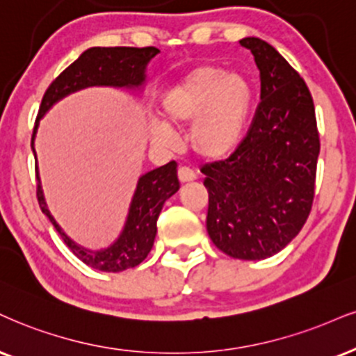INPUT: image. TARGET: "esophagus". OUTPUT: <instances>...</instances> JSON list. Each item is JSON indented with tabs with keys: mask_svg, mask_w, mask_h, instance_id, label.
<instances>
[{
	"mask_svg": "<svg viewBox=\"0 0 356 356\" xmlns=\"http://www.w3.org/2000/svg\"><path fill=\"white\" fill-rule=\"evenodd\" d=\"M178 179L181 183H190V181H195L196 175H195V171L188 168V166H179V168H178Z\"/></svg>",
	"mask_w": 356,
	"mask_h": 356,
	"instance_id": "1",
	"label": "esophagus"
}]
</instances>
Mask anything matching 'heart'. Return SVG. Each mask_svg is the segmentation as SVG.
I'll use <instances>...</instances> for the list:
<instances>
[{"label":"heart","instance_id":"1","mask_svg":"<svg viewBox=\"0 0 356 356\" xmlns=\"http://www.w3.org/2000/svg\"><path fill=\"white\" fill-rule=\"evenodd\" d=\"M251 107L252 87L243 74L204 64L168 90L161 113L173 127L193 124L190 143L198 155L221 158L239 145ZM152 138L161 145L173 143V134L165 124L152 127Z\"/></svg>","mask_w":356,"mask_h":356}]
</instances>
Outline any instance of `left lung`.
Here are the masks:
<instances>
[{
  "label": "left lung",
  "mask_w": 356,
  "mask_h": 356,
  "mask_svg": "<svg viewBox=\"0 0 356 356\" xmlns=\"http://www.w3.org/2000/svg\"><path fill=\"white\" fill-rule=\"evenodd\" d=\"M261 72V102L245 137L201 168L206 229L234 259L270 257L299 234L312 209L320 138L305 81L270 44L244 38Z\"/></svg>",
  "instance_id": "obj_1"
}]
</instances>
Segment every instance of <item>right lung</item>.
<instances>
[{
    "instance_id": "obj_1",
    "label": "right lung",
    "mask_w": 356,
    "mask_h": 356,
    "mask_svg": "<svg viewBox=\"0 0 356 356\" xmlns=\"http://www.w3.org/2000/svg\"><path fill=\"white\" fill-rule=\"evenodd\" d=\"M156 47H90L82 52L77 60L64 69L57 76L44 94L41 107H39L38 120L31 138V148L34 152V137L39 125V118H42L57 100L72 92L84 89L90 86H112V87H140L145 82V67L158 54ZM38 201L41 211L49 218L52 226L59 232L76 256L84 264L102 272H122L130 267L138 266L148 252L152 251L153 241L156 236V221L160 216L165 201L179 190L177 175V161H170L160 168H155L143 177H140L134 200H131L129 218L125 227L118 239L111 248L90 251L74 243L60 229L56 219L51 216L41 190V179L38 175Z\"/></svg>"
}]
</instances>
